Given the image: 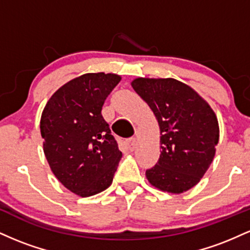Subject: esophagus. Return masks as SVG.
Here are the masks:
<instances>
[{
  "label": "esophagus",
  "instance_id": "34e87169",
  "mask_svg": "<svg viewBox=\"0 0 250 250\" xmlns=\"http://www.w3.org/2000/svg\"><path fill=\"white\" fill-rule=\"evenodd\" d=\"M137 143H139V141H137L136 137H131V139L128 140V148L129 150H134L135 148H136Z\"/></svg>",
  "mask_w": 250,
  "mask_h": 250
}]
</instances>
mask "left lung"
Masks as SVG:
<instances>
[{"label": "left lung", "instance_id": "1", "mask_svg": "<svg viewBox=\"0 0 250 250\" xmlns=\"http://www.w3.org/2000/svg\"><path fill=\"white\" fill-rule=\"evenodd\" d=\"M131 87L147 102L160 127L161 154L146 171L159 190L181 194L196 186L213 162L220 128L209 103L179 80L137 77Z\"/></svg>", "mask_w": 250, "mask_h": 250}]
</instances>
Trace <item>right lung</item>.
Here are the masks:
<instances>
[{"label":"right lung","mask_w":250,"mask_h":250,"mask_svg":"<svg viewBox=\"0 0 250 250\" xmlns=\"http://www.w3.org/2000/svg\"><path fill=\"white\" fill-rule=\"evenodd\" d=\"M120 81L116 74H83L57 89L42 111L45 159L56 179L77 196L105 190L122 157L101 114Z\"/></svg>","instance_id":"add662e5"}]
</instances>
